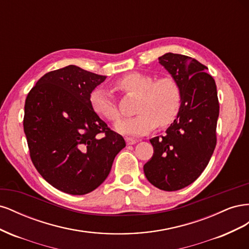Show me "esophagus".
<instances>
[{
	"label": "esophagus",
	"instance_id": "esophagus-1",
	"mask_svg": "<svg viewBox=\"0 0 249 249\" xmlns=\"http://www.w3.org/2000/svg\"><path fill=\"white\" fill-rule=\"evenodd\" d=\"M125 142H126L127 145H133V144H135V143L137 142V140L136 139H133V138H130V137H126L125 138Z\"/></svg>",
	"mask_w": 249,
	"mask_h": 249
}]
</instances>
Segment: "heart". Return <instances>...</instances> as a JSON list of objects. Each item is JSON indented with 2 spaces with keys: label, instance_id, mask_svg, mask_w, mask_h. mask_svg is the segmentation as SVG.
I'll list each match as a JSON object with an SVG mask.
<instances>
[{
  "label": "heart",
  "instance_id": "heart-1",
  "mask_svg": "<svg viewBox=\"0 0 249 249\" xmlns=\"http://www.w3.org/2000/svg\"><path fill=\"white\" fill-rule=\"evenodd\" d=\"M114 87L127 95H137L136 116L124 118L115 124V130L125 136H142L160 124L167 126L175 122L182 106V89L173 77L154 81L149 74L130 72L119 78ZM90 105L100 117L116 122L120 112L115 101L106 89L97 87L90 93Z\"/></svg>",
  "mask_w": 249,
  "mask_h": 249
}]
</instances>
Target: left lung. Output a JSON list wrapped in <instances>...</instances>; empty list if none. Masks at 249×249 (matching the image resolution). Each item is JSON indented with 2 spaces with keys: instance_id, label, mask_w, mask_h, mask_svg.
I'll return each mask as SVG.
<instances>
[{
  "instance_id": "obj_1",
  "label": "left lung",
  "mask_w": 249,
  "mask_h": 249,
  "mask_svg": "<svg viewBox=\"0 0 249 249\" xmlns=\"http://www.w3.org/2000/svg\"><path fill=\"white\" fill-rule=\"evenodd\" d=\"M159 63L178 82L182 106L166 134L149 140L154 155L143 170L155 187L177 191L192 184L213 155L219 103L214 79L197 60L167 53Z\"/></svg>"
}]
</instances>
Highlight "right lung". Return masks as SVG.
Instances as JSON below:
<instances>
[{"instance_id": "right-lung-1", "label": "right lung", "mask_w": 249, "mask_h": 249, "mask_svg": "<svg viewBox=\"0 0 249 249\" xmlns=\"http://www.w3.org/2000/svg\"><path fill=\"white\" fill-rule=\"evenodd\" d=\"M105 80L69 65L44 74L28 93L24 131L30 157L40 176L62 192L96 189L125 146L90 105V93Z\"/></svg>"}]
</instances>
